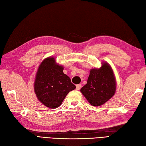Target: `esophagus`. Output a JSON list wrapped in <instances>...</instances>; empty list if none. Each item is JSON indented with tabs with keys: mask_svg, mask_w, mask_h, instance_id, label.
Here are the masks:
<instances>
[{
	"mask_svg": "<svg viewBox=\"0 0 146 146\" xmlns=\"http://www.w3.org/2000/svg\"><path fill=\"white\" fill-rule=\"evenodd\" d=\"M80 88H81V84H77L76 86V89L79 90Z\"/></svg>",
	"mask_w": 146,
	"mask_h": 146,
	"instance_id": "1",
	"label": "esophagus"
}]
</instances>
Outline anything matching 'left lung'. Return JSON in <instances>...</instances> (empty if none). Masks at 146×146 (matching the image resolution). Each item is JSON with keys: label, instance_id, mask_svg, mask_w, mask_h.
I'll list each match as a JSON object with an SVG mask.
<instances>
[{"label": "left lung", "instance_id": "8db88e82", "mask_svg": "<svg viewBox=\"0 0 146 146\" xmlns=\"http://www.w3.org/2000/svg\"><path fill=\"white\" fill-rule=\"evenodd\" d=\"M116 81L111 66L106 62L102 63L99 69H92L87 84L80 92L93 106H100L114 95Z\"/></svg>", "mask_w": 146, "mask_h": 146}]
</instances>
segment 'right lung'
I'll return each mask as SVG.
<instances>
[{
	"mask_svg": "<svg viewBox=\"0 0 146 146\" xmlns=\"http://www.w3.org/2000/svg\"><path fill=\"white\" fill-rule=\"evenodd\" d=\"M63 70L52 57L46 58L38 68L34 91L38 100L48 108L59 107L67 94L76 88Z\"/></svg>",
	"mask_w": 146,
	"mask_h": 146,
	"instance_id": "1",
	"label": "right lung"
}]
</instances>
